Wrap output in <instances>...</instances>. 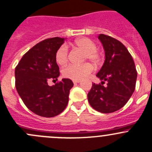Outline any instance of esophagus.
<instances>
[{
  "instance_id": "1",
  "label": "esophagus",
  "mask_w": 152,
  "mask_h": 152,
  "mask_svg": "<svg viewBox=\"0 0 152 152\" xmlns=\"http://www.w3.org/2000/svg\"><path fill=\"white\" fill-rule=\"evenodd\" d=\"M73 82L74 84H77V83H79V82H80V80H73Z\"/></svg>"
}]
</instances>
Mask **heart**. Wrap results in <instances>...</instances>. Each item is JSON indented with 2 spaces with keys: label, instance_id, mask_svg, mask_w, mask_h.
<instances>
[{
  "label": "heart",
  "instance_id": "heart-1",
  "mask_svg": "<svg viewBox=\"0 0 152 152\" xmlns=\"http://www.w3.org/2000/svg\"><path fill=\"white\" fill-rule=\"evenodd\" d=\"M76 47L85 51L84 60H90L96 64H99L102 61V56L97 50V45L94 41L87 37L77 39L75 42ZM68 47L67 45H61L55 54L56 62L60 65H66L68 62ZM94 70L93 65L89 62L82 65H69L62 70V75L72 80H81L87 77Z\"/></svg>",
  "mask_w": 152,
  "mask_h": 152
}]
</instances>
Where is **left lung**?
Instances as JSON below:
<instances>
[{
    "instance_id": "8db88e82",
    "label": "left lung",
    "mask_w": 152,
    "mask_h": 152,
    "mask_svg": "<svg viewBox=\"0 0 152 152\" xmlns=\"http://www.w3.org/2000/svg\"><path fill=\"white\" fill-rule=\"evenodd\" d=\"M105 50V61L96 76L102 83L93 84L87 99L94 110L110 113L124 107L135 89L137 73L132 56L120 41L108 35L98 36ZM107 86H104L105 82Z\"/></svg>"
}]
</instances>
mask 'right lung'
I'll list each match as a JSON object with an SVG mask.
<instances>
[{
    "instance_id": "obj_1",
    "label": "right lung",
    "mask_w": 152,
    "mask_h": 152,
    "mask_svg": "<svg viewBox=\"0 0 152 152\" xmlns=\"http://www.w3.org/2000/svg\"><path fill=\"white\" fill-rule=\"evenodd\" d=\"M64 38H48L36 44L23 56L15 67V87L25 105L42 117L58 115L67 107L73 83L62 79L55 85L48 81L57 80L59 68L55 54Z\"/></svg>"
}]
</instances>
